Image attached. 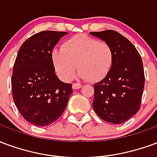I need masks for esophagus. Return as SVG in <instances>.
<instances>
[{
  "label": "esophagus",
  "instance_id": "esophagus-1",
  "mask_svg": "<svg viewBox=\"0 0 157 157\" xmlns=\"http://www.w3.org/2000/svg\"><path fill=\"white\" fill-rule=\"evenodd\" d=\"M72 87H73V89H74V90H78V89H80V88L82 87V85H81L80 83H73V85H72Z\"/></svg>",
  "mask_w": 157,
  "mask_h": 157
}]
</instances>
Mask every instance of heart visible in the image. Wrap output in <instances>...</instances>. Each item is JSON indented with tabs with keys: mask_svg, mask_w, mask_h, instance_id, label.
<instances>
[{
	"mask_svg": "<svg viewBox=\"0 0 157 157\" xmlns=\"http://www.w3.org/2000/svg\"><path fill=\"white\" fill-rule=\"evenodd\" d=\"M114 58V51L108 43L83 34L68 38L62 44V50L52 52L55 70L63 81L74 78L76 65L78 78L93 83L101 81L111 70Z\"/></svg>",
	"mask_w": 157,
	"mask_h": 157,
	"instance_id": "b5f03b06",
	"label": "heart"
}]
</instances>
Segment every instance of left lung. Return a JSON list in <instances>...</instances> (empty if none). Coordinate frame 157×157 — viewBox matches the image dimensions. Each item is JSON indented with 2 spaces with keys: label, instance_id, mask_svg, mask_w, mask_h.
<instances>
[{
  "label": "left lung",
  "instance_id": "obj_1",
  "mask_svg": "<svg viewBox=\"0 0 157 157\" xmlns=\"http://www.w3.org/2000/svg\"><path fill=\"white\" fill-rule=\"evenodd\" d=\"M110 46L114 63L106 77L94 83L93 108L103 121L119 124L136 114L140 107L145 74L140 55L135 46L117 32H93Z\"/></svg>",
  "mask_w": 157,
  "mask_h": 157
}]
</instances>
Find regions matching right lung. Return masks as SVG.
I'll list each match as a JSON object with an SVG mask.
<instances>
[{
    "label": "right lung",
    "mask_w": 157,
    "mask_h": 157,
    "mask_svg": "<svg viewBox=\"0 0 157 157\" xmlns=\"http://www.w3.org/2000/svg\"><path fill=\"white\" fill-rule=\"evenodd\" d=\"M65 32L42 31L21 46L13 67L11 90L21 115L31 124L46 126L61 116L72 94V84L62 82L52 61L54 46Z\"/></svg>",
    "instance_id": "1"
}]
</instances>
